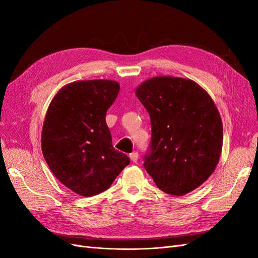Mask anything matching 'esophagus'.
I'll return each instance as SVG.
<instances>
[{"instance_id":"esophagus-1","label":"esophagus","mask_w":258,"mask_h":258,"mask_svg":"<svg viewBox=\"0 0 258 258\" xmlns=\"http://www.w3.org/2000/svg\"><path fill=\"white\" fill-rule=\"evenodd\" d=\"M130 158H131V161H132L133 163H136V162H138V160H139V153L138 152L131 153Z\"/></svg>"}]
</instances>
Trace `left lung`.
Here are the masks:
<instances>
[{
    "mask_svg": "<svg viewBox=\"0 0 258 258\" xmlns=\"http://www.w3.org/2000/svg\"><path fill=\"white\" fill-rule=\"evenodd\" d=\"M151 117L144 167L157 187L182 196L211 176L220 161L223 124L211 96L194 81L157 76L135 91Z\"/></svg>",
    "mask_w": 258,
    "mask_h": 258,
    "instance_id": "1",
    "label": "left lung"
}]
</instances>
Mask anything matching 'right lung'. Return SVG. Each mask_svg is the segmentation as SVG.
<instances>
[{"mask_svg":"<svg viewBox=\"0 0 258 258\" xmlns=\"http://www.w3.org/2000/svg\"><path fill=\"white\" fill-rule=\"evenodd\" d=\"M119 92L115 81L73 82L47 108L42 152L55 177L81 196L102 193L130 164L112 145L105 115Z\"/></svg>","mask_w":258,"mask_h":258,"instance_id":"right-lung-1","label":"right lung"}]
</instances>
